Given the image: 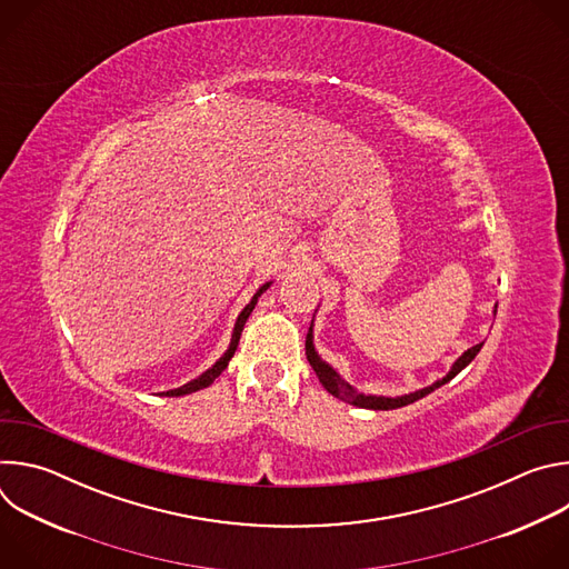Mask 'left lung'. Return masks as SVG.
<instances>
[{"label": "left lung", "instance_id": "1", "mask_svg": "<svg viewBox=\"0 0 569 569\" xmlns=\"http://www.w3.org/2000/svg\"><path fill=\"white\" fill-rule=\"evenodd\" d=\"M481 347H483V342L470 347V349L452 365V369L448 371V376L441 378V380H437V382H432L430 387H423V389H419V391H415V393H405V396L387 398V396L358 393L349 382H345V380L340 378V373H338L333 367H329L327 362H323V360L317 356V351H315V347H312V327L308 329V336H306V358H308L310 367L315 369V373H317L319 382L323 385V389H327L329 393H333L336 398H340V400H345V402H351V405H356V408H365V410H396V408H402V405H410V402H415V400L428 396V393L435 391L437 387H441V385H446L448 380H452L463 367H468V365L475 360V356L479 353Z\"/></svg>", "mask_w": 569, "mask_h": 569}]
</instances>
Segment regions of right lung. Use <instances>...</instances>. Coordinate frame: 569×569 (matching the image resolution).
Wrapping results in <instances>:
<instances>
[{"label":"right lung","instance_id":"add662e5","mask_svg":"<svg viewBox=\"0 0 569 569\" xmlns=\"http://www.w3.org/2000/svg\"><path fill=\"white\" fill-rule=\"evenodd\" d=\"M270 288V283H266V286H261L259 290H257V295L252 297V301L242 308V312L238 315V319H236V327H233V333H231V345H229V349L224 351V356L211 367V369H207L200 378H196V380H191V382H187V385H182V387H178V389H171V391H167V396H184V393H191V391H198V389H204V387H209L224 369H227V365H229V360L233 358V353H236V347H238V340H240V333H242V327H246V321H248V317L252 315V310H254V306H257V301H259V297L266 292Z\"/></svg>","mask_w":569,"mask_h":569}]
</instances>
